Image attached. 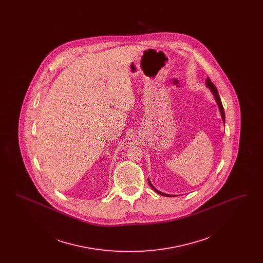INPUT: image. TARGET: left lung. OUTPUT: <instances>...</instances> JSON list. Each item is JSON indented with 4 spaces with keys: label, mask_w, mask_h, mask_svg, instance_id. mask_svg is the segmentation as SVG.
Listing matches in <instances>:
<instances>
[{
    "label": "left lung",
    "mask_w": 263,
    "mask_h": 263,
    "mask_svg": "<svg viewBox=\"0 0 263 263\" xmlns=\"http://www.w3.org/2000/svg\"><path fill=\"white\" fill-rule=\"evenodd\" d=\"M205 83H206V86L210 88V90H211V92H212L213 96H214V98H215V100H216V102H217V104H218L219 110H220V113H221L223 122L225 123V111H224V107H223L222 101H221V99H220V96H219V93H218V90H217V88L214 86V84H213L212 82H211V80H210L209 78L206 79V82H205ZM148 182H149L151 187L153 188V190H155L157 193H159V194H161V195H163V196H167V197H174V196H175V195H171V194H166V193H163V192L159 191L158 189H156L155 186L151 183V181L149 179H148Z\"/></svg>",
    "instance_id": "1"
}]
</instances>
